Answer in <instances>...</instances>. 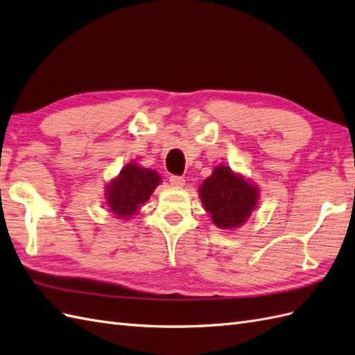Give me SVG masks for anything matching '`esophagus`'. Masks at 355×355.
Returning <instances> with one entry per match:
<instances>
[{
    "instance_id": "esophagus-1",
    "label": "esophagus",
    "mask_w": 355,
    "mask_h": 355,
    "mask_svg": "<svg viewBox=\"0 0 355 355\" xmlns=\"http://www.w3.org/2000/svg\"><path fill=\"white\" fill-rule=\"evenodd\" d=\"M169 183H171L172 187H183L184 183H186V180H184V177H180V175H171Z\"/></svg>"
}]
</instances>
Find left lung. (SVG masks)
Wrapping results in <instances>:
<instances>
[{
    "mask_svg": "<svg viewBox=\"0 0 355 355\" xmlns=\"http://www.w3.org/2000/svg\"><path fill=\"white\" fill-rule=\"evenodd\" d=\"M201 201L213 222L223 230L237 228L257 205L258 190L235 175L228 166H217L201 184Z\"/></svg>",
    "mask_w": 355,
    "mask_h": 355,
    "instance_id": "1",
    "label": "left lung"
}]
</instances>
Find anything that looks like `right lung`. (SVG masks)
<instances>
[{
  "instance_id": "1",
  "label": "right lung",
  "mask_w": 355,
  "mask_h": 355,
  "mask_svg": "<svg viewBox=\"0 0 355 355\" xmlns=\"http://www.w3.org/2000/svg\"><path fill=\"white\" fill-rule=\"evenodd\" d=\"M160 177L151 169L127 165L120 175L106 187V199L111 211L118 217L133 216L139 205L147 202Z\"/></svg>"
}]
</instances>
